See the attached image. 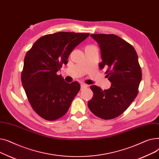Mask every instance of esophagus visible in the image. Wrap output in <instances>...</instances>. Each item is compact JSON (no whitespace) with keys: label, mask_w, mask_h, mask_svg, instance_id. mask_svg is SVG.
I'll return each instance as SVG.
<instances>
[{"label":"esophagus","mask_w":159,"mask_h":159,"mask_svg":"<svg viewBox=\"0 0 159 159\" xmlns=\"http://www.w3.org/2000/svg\"><path fill=\"white\" fill-rule=\"evenodd\" d=\"M88 86L86 85V84H81V85H80V89H81L82 90L84 89V88H88Z\"/></svg>","instance_id":"obj_1"}]
</instances>
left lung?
<instances>
[{
  "label": "left lung",
  "instance_id": "8db88e82",
  "mask_svg": "<svg viewBox=\"0 0 159 159\" xmlns=\"http://www.w3.org/2000/svg\"><path fill=\"white\" fill-rule=\"evenodd\" d=\"M98 44L106 77L111 82L108 89L91 86L93 97L88 106L99 118L110 120L127 110L139 92L142 71L135 49L126 40L113 34H91Z\"/></svg>",
  "mask_w": 159,
  "mask_h": 159
}]
</instances>
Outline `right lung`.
Instances as JSON below:
<instances>
[{"label":"right lung","mask_w":159,"mask_h":159,"mask_svg":"<svg viewBox=\"0 0 159 159\" xmlns=\"http://www.w3.org/2000/svg\"><path fill=\"white\" fill-rule=\"evenodd\" d=\"M89 33L57 32L39 38L24 58L21 81L32 108L47 120H55L68 111L80 89L77 82L67 83L57 72L73 49Z\"/></svg>","instance_id":"obj_1"}]
</instances>
